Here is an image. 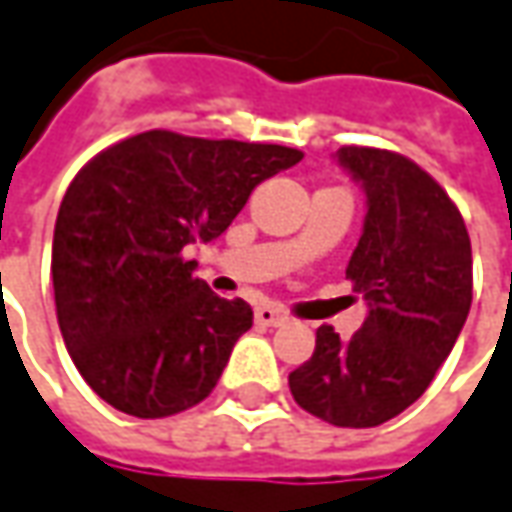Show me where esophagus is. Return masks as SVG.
Wrapping results in <instances>:
<instances>
[{
    "mask_svg": "<svg viewBox=\"0 0 512 512\" xmlns=\"http://www.w3.org/2000/svg\"><path fill=\"white\" fill-rule=\"evenodd\" d=\"M284 321H287V312L279 310V307H273V304L256 307V324L259 327H281Z\"/></svg>",
    "mask_w": 512,
    "mask_h": 512,
    "instance_id": "1",
    "label": "esophagus"
}]
</instances>
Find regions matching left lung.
Wrapping results in <instances>:
<instances>
[{"instance_id": "8db88e82", "label": "left lung", "mask_w": 512, "mask_h": 512, "mask_svg": "<svg viewBox=\"0 0 512 512\" xmlns=\"http://www.w3.org/2000/svg\"><path fill=\"white\" fill-rule=\"evenodd\" d=\"M335 157L366 191L346 279L369 312L349 341L318 327L312 358L290 372V392L338 428H372L406 411L451 355L471 310V236L454 200L414 160L369 146Z\"/></svg>"}]
</instances>
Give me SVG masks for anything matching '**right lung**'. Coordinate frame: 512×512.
Wrapping results in <instances>:
<instances>
[{"label": "right lung", "instance_id": "add662e5", "mask_svg": "<svg viewBox=\"0 0 512 512\" xmlns=\"http://www.w3.org/2000/svg\"><path fill=\"white\" fill-rule=\"evenodd\" d=\"M301 157L152 129L75 174L58 208L53 290L67 352L101 400L157 420L214 392L253 310L211 293L183 250L222 236L250 191Z\"/></svg>", "mask_w": 512, "mask_h": 512}]
</instances>
